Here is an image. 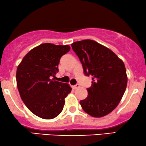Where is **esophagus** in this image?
<instances>
[{
  "label": "esophagus",
  "instance_id": "obj_1",
  "mask_svg": "<svg viewBox=\"0 0 146 146\" xmlns=\"http://www.w3.org/2000/svg\"><path fill=\"white\" fill-rule=\"evenodd\" d=\"M72 88H73L74 90L77 89V88H79V84H76V85H75V86H72Z\"/></svg>",
  "mask_w": 146,
  "mask_h": 146
}]
</instances>
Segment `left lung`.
Here are the masks:
<instances>
[{
	"mask_svg": "<svg viewBox=\"0 0 146 146\" xmlns=\"http://www.w3.org/2000/svg\"><path fill=\"white\" fill-rule=\"evenodd\" d=\"M82 62L84 74L92 75V84L88 95L80 101L86 113L102 117L118 106L127 84L125 64L112 50L92 40L71 44Z\"/></svg>",
	"mask_w": 146,
	"mask_h": 146,
	"instance_id": "obj_1",
	"label": "left lung"
}]
</instances>
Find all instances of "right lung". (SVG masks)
Returning a JSON list of instances; mask_svg holds the SVG:
<instances>
[{
  "label": "right lung",
  "mask_w": 146,
  "mask_h": 146,
  "mask_svg": "<svg viewBox=\"0 0 146 146\" xmlns=\"http://www.w3.org/2000/svg\"><path fill=\"white\" fill-rule=\"evenodd\" d=\"M70 50L69 45L42 44L23 57L16 73L17 86L24 104L35 115L52 119L62 112L64 98L71 92L68 84L52 77L58 71L62 55Z\"/></svg>",
  "instance_id": "obj_1"
}]
</instances>
